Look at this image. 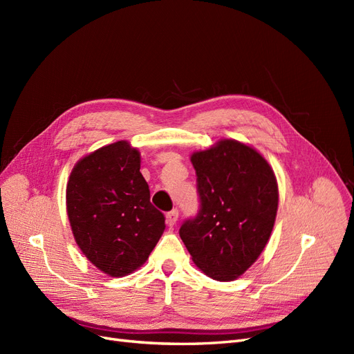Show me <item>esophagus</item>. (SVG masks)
Here are the masks:
<instances>
[{
	"instance_id": "esophagus-1",
	"label": "esophagus",
	"mask_w": 354,
	"mask_h": 354,
	"mask_svg": "<svg viewBox=\"0 0 354 354\" xmlns=\"http://www.w3.org/2000/svg\"><path fill=\"white\" fill-rule=\"evenodd\" d=\"M177 220H178V211H177V209H173V211H169V212L167 214V223H168L169 227L176 226Z\"/></svg>"
}]
</instances>
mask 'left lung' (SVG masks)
<instances>
[{"instance_id": "8db88e82", "label": "left lung", "mask_w": 354, "mask_h": 354, "mask_svg": "<svg viewBox=\"0 0 354 354\" xmlns=\"http://www.w3.org/2000/svg\"><path fill=\"white\" fill-rule=\"evenodd\" d=\"M201 209L180 227L192 260L211 279L229 282L259 259L274 226L279 192L269 162L232 138L190 156Z\"/></svg>"}]
</instances>
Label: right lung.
<instances>
[{
	"instance_id": "obj_1",
	"label": "right lung",
	"mask_w": 354,
	"mask_h": 354,
	"mask_svg": "<svg viewBox=\"0 0 354 354\" xmlns=\"http://www.w3.org/2000/svg\"><path fill=\"white\" fill-rule=\"evenodd\" d=\"M75 242L103 273L121 277L146 263L165 230L140 173V152L121 140L75 164L66 186Z\"/></svg>"
}]
</instances>
